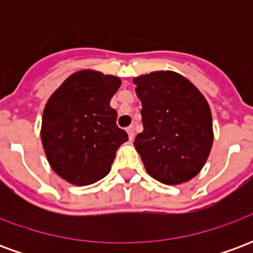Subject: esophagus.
Segmentation results:
<instances>
[{
  "instance_id": "obj_1",
  "label": "esophagus",
  "mask_w": 253,
  "mask_h": 253,
  "mask_svg": "<svg viewBox=\"0 0 253 253\" xmlns=\"http://www.w3.org/2000/svg\"><path fill=\"white\" fill-rule=\"evenodd\" d=\"M126 131H127V134H128V138H130V141H132V139H134V127H132V126L127 127Z\"/></svg>"
}]
</instances>
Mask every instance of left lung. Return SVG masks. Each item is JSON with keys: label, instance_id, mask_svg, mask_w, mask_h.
<instances>
[{"label": "left lung", "instance_id": "8db88e82", "mask_svg": "<svg viewBox=\"0 0 253 253\" xmlns=\"http://www.w3.org/2000/svg\"><path fill=\"white\" fill-rule=\"evenodd\" d=\"M142 103L143 131L134 146L145 169L163 184L194 179L206 164L214 132L210 105L188 78L159 70L132 78Z\"/></svg>", "mask_w": 253, "mask_h": 253}]
</instances>
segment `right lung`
Listing matches in <instances>:
<instances>
[{
	"label": "right lung",
	"mask_w": 253,
	"mask_h": 253,
	"mask_svg": "<svg viewBox=\"0 0 253 253\" xmlns=\"http://www.w3.org/2000/svg\"><path fill=\"white\" fill-rule=\"evenodd\" d=\"M121 78L92 69L73 73L47 100L41 139L47 161L63 180L89 186L110 173L116 150L128 139L116 126L110 101Z\"/></svg>",
	"instance_id": "obj_1"
}]
</instances>
